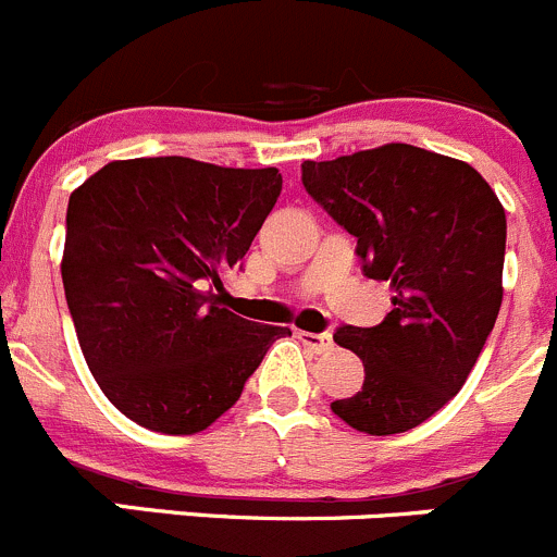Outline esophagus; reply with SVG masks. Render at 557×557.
Returning <instances> with one entry per match:
<instances>
[{
    "mask_svg": "<svg viewBox=\"0 0 557 557\" xmlns=\"http://www.w3.org/2000/svg\"><path fill=\"white\" fill-rule=\"evenodd\" d=\"M299 337V343L305 345L307 350H312V354H326V350H332V337L329 334H315V332H299L296 334Z\"/></svg>",
    "mask_w": 557,
    "mask_h": 557,
    "instance_id": "esophagus-1",
    "label": "esophagus"
}]
</instances>
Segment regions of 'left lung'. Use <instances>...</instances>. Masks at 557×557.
<instances>
[{"instance_id":"8db88e82","label":"left lung","mask_w":557,"mask_h":557,"mask_svg":"<svg viewBox=\"0 0 557 557\" xmlns=\"http://www.w3.org/2000/svg\"><path fill=\"white\" fill-rule=\"evenodd\" d=\"M301 182L356 236L364 277L394 294L377 326L334 332L364 364V383L332 410L359 433H408L460 392L493 332L504 207L476 169L410 144L305 160Z\"/></svg>"}]
</instances>
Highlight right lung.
<instances>
[{
  "label": "right lung",
  "mask_w": 557,
  "mask_h": 557,
  "mask_svg": "<svg viewBox=\"0 0 557 557\" xmlns=\"http://www.w3.org/2000/svg\"><path fill=\"white\" fill-rule=\"evenodd\" d=\"M277 169L113 160L67 203L62 283L97 386L135 424L193 435L239 399L285 326L214 301L277 203Z\"/></svg>",
  "instance_id": "add662e5"
}]
</instances>
